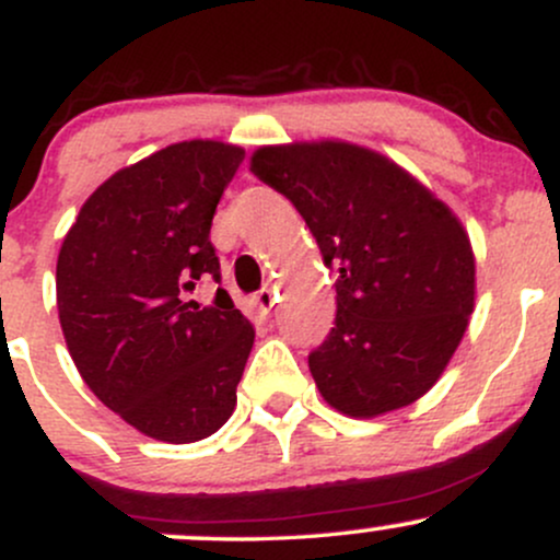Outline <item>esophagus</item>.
Listing matches in <instances>:
<instances>
[{
  "mask_svg": "<svg viewBox=\"0 0 560 560\" xmlns=\"http://www.w3.org/2000/svg\"><path fill=\"white\" fill-rule=\"evenodd\" d=\"M255 302H258V307L262 313H271L273 305H276V289L271 287H262L258 294H255Z\"/></svg>",
  "mask_w": 560,
  "mask_h": 560,
  "instance_id": "34e87169",
  "label": "esophagus"
}]
</instances>
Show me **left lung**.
<instances>
[{
    "instance_id": "1",
    "label": "left lung",
    "mask_w": 560,
    "mask_h": 560,
    "mask_svg": "<svg viewBox=\"0 0 560 560\" xmlns=\"http://www.w3.org/2000/svg\"><path fill=\"white\" fill-rule=\"evenodd\" d=\"M249 171L305 218L337 266V318L307 355L318 392L355 419L434 387L474 311L460 221L400 165L347 141L260 147Z\"/></svg>"
}]
</instances>
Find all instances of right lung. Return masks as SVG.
Returning <instances> with one entry per match:
<instances>
[{
    "mask_svg": "<svg viewBox=\"0 0 560 560\" xmlns=\"http://www.w3.org/2000/svg\"><path fill=\"white\" fill-rule=\"evenodd\" d=\"M242 160V147L195 139L128 165L83 202L57 258L75 369L152 440H205L234 413L255 329L221 287L210 226ZM208 278L214 302L186 301Z\"/></svg>",
    "mask_w": 560,
    "mask_h": 560,
    "instance_id": "1",
    "label": "right lung"
}]
</instances>
